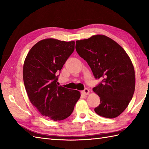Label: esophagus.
Listing matches in <instances>:
<instances>
[{
    "label": "esophagus",
    "mask_w": 149,
    "mask_h": 149,
    "mask_svg": "<svg viewBox=\"0 0 149 149\" xmlns=\"http://www.w3.org/2000/svg\"><path fill=\"white\" fill-rule=\"evenodd\" d=\"M90 91H89V90L88 89V88H85V89L83 91H81V93L83 95H87L89 94Z\"/></svg>",
    "instance_id": "esophagus-1"
}]
</instances>
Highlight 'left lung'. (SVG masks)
<instances>
[{"label":"left lung","mask_w":149,"mask_h":149,"mask_svg":"<svg viewBox=\"0 0 149 149\" xmlns=\"http://www.w3.org/2000/svg\"><path fill=\"white\" fill-rule=\"evenodd\" d=\"M75 49L88 63L95 78L102 79L93 88L100 100L95 111L107 118L119 116L127 108L135 89L134 69L129 56L104 35L77 40Z\"/></svg>","instance_id":"8db88e82"}]
</instances>
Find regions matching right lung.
<instances>
[{
  "label": "right lung",
  "instance_id": "1",
  "mask_svg": "<svg viewBox=\"0 0 149 149\" xmlns=\"http://www.w3.org/2000/svg\"><path fill=\"white\" fill-rule=\"evenodd\" d=\"M74 48V42L43 40L31 49L24 61V83L31 102L43 116L54 121L68 118L81 97L79 91L57 83V74Z\"/></svg>",
  "mask_w": 149,
  "mask_h": 149
}]
</instances>
